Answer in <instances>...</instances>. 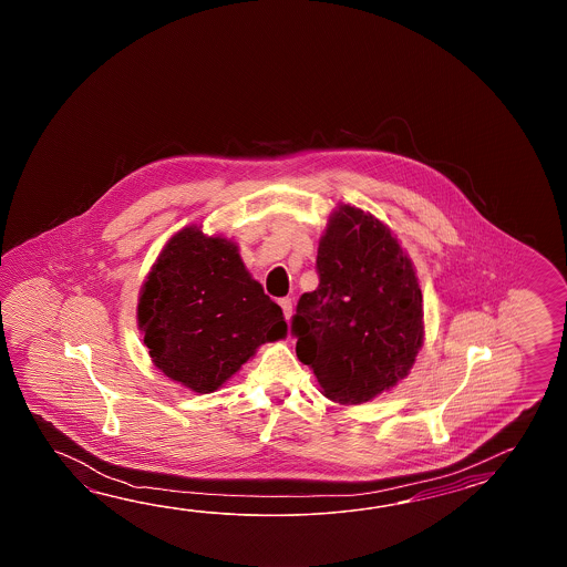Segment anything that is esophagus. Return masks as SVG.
<instances>
[{
    "instance_id": "1",
    "label": "esophagus",
    "mask_w": 567,
    "mask_h": 567,
    "mask_svg": "<svg viewBox=\"0 0 567 567\" xmlns=\"http://www.w3.org/2000/svg\"><path fill=\"white\" fill-rule=\"evenodd\" d=\"M279 306H281V310H284V316H286V320H289V316H291V310H293V306H291V298H281V300H279Z\"/></svg>"
}]
</instances>
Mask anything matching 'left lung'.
<instances>
[{
	"instance_id": "left-lung-1",
	"label": "left lung",
	"mask_w": 567,
	"mask_h": 567,
	"mask_svg": "<svg viewBox=\"0 0 567 567\" xmlns=\"http://www.w3.org/2000/svg\"><path fill=\"white\" fill-rule=\"evenodd\" d=\"M318 288L291 318L296 352L326 398L362 403L403 379L422 347V289L383 223L354 206L330 218L316 257Z\"/></svg>"
}]
</instances>
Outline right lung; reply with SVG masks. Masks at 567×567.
Here are the masks:
<instances>
[{
	"label": "right lung",
	"instance_id": "obj_1",
	"mask_svg": "<svg viewBox=\"0 0 567 567\" xmlns=\"http://www.w3.org/2000/svg\"><path fill=\"white\" fill-rule=\"evenodd\" d=\"M137 320L152 361L196 393H213L266 340L286 337L276 301L223 237L188 227L169 239L142 288Z\"/></svg>",
	"mask_w": 567,
	"mask_h": 567
}]
</instances>
